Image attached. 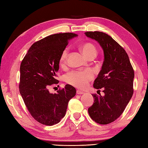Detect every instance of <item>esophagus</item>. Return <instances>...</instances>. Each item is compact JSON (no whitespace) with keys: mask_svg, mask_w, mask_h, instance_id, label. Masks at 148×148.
<instances>
[{"mask_svg":"<svg viewBox=\"0 0 148 148\" xmlns=\"http://www.w3.org/2000/svg\"><path fill=\"white\" fill-rule=\"evenodd\" d=\"M76 93L78 94V95H82V94L84 93V92L80 90H76Z\"/></svg>","mask_w":148,"mask_h":148,"instance_id":"1","label":"esophagus"}]
</instances>
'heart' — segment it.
Listing matches in <instances>:
<instances>
[{
  "mask_svg": "<svg viewBox=\"0 0 148 148\" xmlns=\"http://www.w3.org/2000/svg\"><path fill=\"white\" fill-rule=\"evenodd\" d=\"M81 49L87 58L97 54L96 47L92 43L87 42L83 44L81 46ZM68 55L69 49L66 48L63 50L60 57V62L62 65H65ZM93 72L91 69L72 71L65 75V81L67 83L78 88H84L88 84L90 81L93 79Z\"/></svg>",
  "mask_w": 148,
  "mask_h": 148,
  "instance_id": "obj_1",
  "label": "heart"
}]
</instances>
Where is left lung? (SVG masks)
I'll list each match as a JSON object with an SVG mask.
<instances>
[{"instance_id": "8db88e82", "label": "left lung", "mask_w": 148, "mask_h": 148, "mask_svg": "<svg viewBox=\"0 0 148 148\" xmlns=\"http://www.w3.org/2000/svg\"><path fill=\"white\" fill-rule=\"evenodd\" d=\"M84 34L97 40L104 54L102 69L93 83L98 91L103 89L104 95L93 94L94 102L88 113L97 123L107 125L121 116L132 97L134 71L127 52L111 36L98 31Z\"/></svg>"}]
</instances>
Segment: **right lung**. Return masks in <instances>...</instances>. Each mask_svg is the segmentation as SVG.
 <instances>
[{
	"label": "right lung",
	"mask_w": 148,
	"mask_h": 148,
	"mask_svg": "<svg viewBox=\"0 0 148 148\" xmlns=\"http://www.w3.org/2000/svg\"><path fill=\"white\" fill-rule=\"evenodd\" d=\"M74 33H59L34 43L20 65V93L28 111L37 121L45 125L58 123L65 115L69 101L76 90L70 84L51 93L49 88L58 84L56 79L60 55L76 37Z\"/></svg>",
	"instance_id": "obj_1"
}]
</instances>
